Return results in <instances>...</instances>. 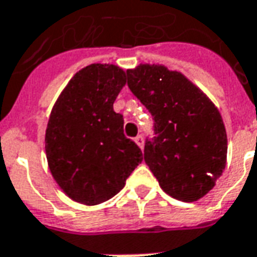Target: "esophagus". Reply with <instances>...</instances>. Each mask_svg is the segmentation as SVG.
Instances as JSON below:
<instances>
[{"label": "esophagus", "instance_id": "1", "mask_svg": "<svg viewBox=\"0 0 257 257\" xmlns=\"http://www.w3.org/2000/svg\"><path fill=\"white\" fill-rule=\"evenodd\" d=\"M135 143L138 144V146H139V147H140V148H143V146H144L143 136H142V135H138V136L135 138Z\"/></svg>", "mask_w": 257, "mask_h": 257}]
</instances>
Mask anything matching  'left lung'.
I'll use <instances>...</instances> for the list:
<instances>
[{
  "instance_id": "obj_1",
  "label": "left lung",
  "mask_w": 257,
  "mask_h": 257,
  "mask_svg": "<svg viewBox=\"0 0 257 257\" xmlns=\"http://www.w3.org/2000/svg\"><path fill=\"white\" fill-rule=\"evenodd\" d=\"M129 90L151 113L154 136L144 161L169 196L195 201L215 187L226 166L227 136L219 111L185 76L163 65L126 70Z\"/></svg>"
}]
</instances>
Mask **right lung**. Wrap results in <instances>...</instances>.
Here are the masks:
<instances>
[{"label":"right lung","mask_w":257,"mask_h":257,"mask_svg":"<svg viewBox=\"0 0 257 257\" xmlns=\"http://www.w3.org/2000/svg\"><path fill=\"white\" fill-rule=\"evenodd\" d=\"M126 75L111 64H91L76 73L53 106L45 148L51 176L72 200L95 206L125 185L143 161L123 135L122 114L113 103Z\"/></svg>","instance_id":"obj_1"}]
</instances>
